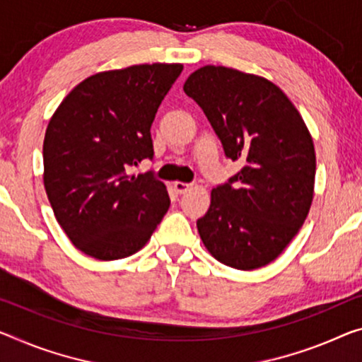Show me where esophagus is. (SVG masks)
Instances as JSON below:
<instances>
[{
	"label": "esophagus",
	"instance_id": "obj_1",
	"mask_svg": "<svg viewBox=\"0 0 362 362\" xmlns=\"http://www.w3.org/2000/svg\"><path fill=\"white\" fill-rule=\"evenodd\" d=\"M173 189L176 191V194H185L189 191V189H191V185H187V182L176 181V182H173Z\"/></svg>",
	"mask_w": 362,
	"mask_h": 362
}]
</instances>
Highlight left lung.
Returning <instances> with one entry per match:
<instances>
[{
	"label": "left lung",
	"mask_w": 362,
	"mask_h": 362,
	"mask_svg": "<svg viewBox=\"0 0 362 362\" xmlns=\"http://www.w3.org/2000/svg\"><path fill=\"white\" fill-rule=\"evenodd\" d=\"M241 171L212 189L197 220L207 251L238 270L260 269L298 235L314 197L315 150L308 126L280 87L225 66H204L185 82Z\"/></svg>",
	"instance_id": "1"
}]
</instances>
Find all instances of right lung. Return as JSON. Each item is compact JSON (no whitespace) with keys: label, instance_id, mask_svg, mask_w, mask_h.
Instances as JSON below:
<instances>
[{"label":"right lung","instance_id":"right-lung-1","mask_svg":"<svg viewBox=\"0 0 362 362\" xmlns=\"http://www.w3.org/2000/svg\"><path fill=\"white\" fill-rule=\"evenodd\" d=\"M182 64H136L87 77L61 102L43 141V185L59 226L90 257L146 246L170 209L162 181L127 168L153 157L150 127Z\"/></svg>","mask_w":362,"mask_h":362}]
</instances>
